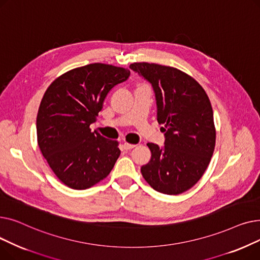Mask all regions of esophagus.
<instances>
[{
    "instance_id": "34e87169",
    "label": "esophagus",
    "mask_w": 260,
    "mask_h": 260,
    "mask_svg": "<svg viewBox=\"0 0 260 260\" xmlns=\"http://www.w3.org/2000/svg\"><path fill=\"white\" fill-rule=\"evenodd\" d=\"M123 146H124V148H125V149H132V148H134V147L136 146V144H132V143H127V142H125L124 144H123Z\"/></svg>"
}]
</instances>
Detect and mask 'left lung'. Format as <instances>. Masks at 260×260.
I'll return each instance as SVG.
<instances>
[{
	"label": "left lung",
	"mask_w": 260,
	"mask_h": 260,
	"mask_svg": "<svg viewBox=\"0 0 260 260\" xmlns=\"http://www.w3.org/2000/svg\"><path fill=\"white\" fill-rule=\"evenodd\" d=\"M151 82L157 100V120L166 133L165 146L147 143L152 158L141 168L145 181L167 195L194 186L214 153L216 129L206 90L178 68L139 62L129 65Z\"/></svg>",
	"instance_id": "left-lung-1"
}]
</instances>
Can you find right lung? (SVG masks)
<instances>
[{
	"label": "right lung",
	"mask_w": 260,
	"mask_h": 260,
	"mask_svg": "<svg viewBox=\"0 0 260 260\" xmlns=\"http://www.w3.org/2000/svg\"><path fill=\"white\" fill-rule=\"evenodd\" d=\"M128 68L93 63L59 76L46 89L37 116L40 151L66 186L86 189L113 170L119 142L93 133L108 91L125 81Z\"/></svg>",
	"instance_id": "right-lung-1"
}]
</instances>
